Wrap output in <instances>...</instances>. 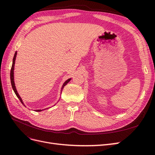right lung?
Here are the masks:
<instances>
[{
    "instance_id": "add662e5",
    "label": "right lung",
    "mask_w": 155,
    "mask_h": 155,
    "mask_svg": "<svg viewBox=\"0 0 155 155\" xmlns=\"http://www.w3.org/2000/svg\"><path fill=\"white\" fill-rule=\"evenodd\" d=\"M17 51H15V55H14V57H13V63H12V68H11V71H10V79H11V83H12V88H13V90L14 91V92L15 93L16 96H17V97L19 99V100L21 101V102L22 103V104L24 105L25 107H26V105L24 104V103H23L22 100V98L21 97V96H19V94H18V93L17 92V91L16 89V87H15V82H14V67H15V59H16V56H17ZM71 80V78L70 79H68L66 81H64V83H63V85L61 87V91H63V89L64 88V87L67 85V84ZM48 108H47V109H43V110H41V109H38V110H35V111H37V112H41L42 110H46V109H48Z\"/></svg>"
}]
</instances>
